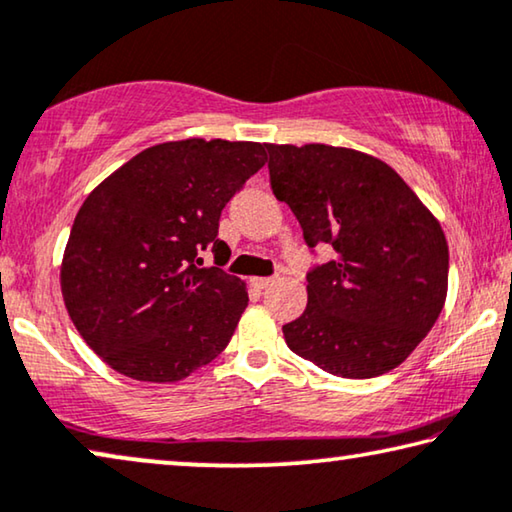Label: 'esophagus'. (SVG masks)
<instances>
[{"label": "esophagus", "mask_w": 512, "mask_h": 512, "mask_svg": "<svg viewBox=\"0 0 512 512\" xmlns=\"http://www.w3.org/2000/svg\"><path fill=\"white\" fill-rule=\"evenodd\" d=\"M250 282H253L255 289L262 291V289H269V287L273 285V282H275V278H253Z\"/></svg>", "instance_id": "esophagus-1"}]
</instances>
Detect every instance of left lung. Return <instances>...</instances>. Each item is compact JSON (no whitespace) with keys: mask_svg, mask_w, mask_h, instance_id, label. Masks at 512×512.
<instances>
[{"mask_svg":"<svg viewBox=\"0 0 512 512\" xmlns=\"http://www.w3.org/2000/svg\"><path fill=\"white\" fill-rule=\"evenodd\" d=\"M269 175L307 246L335 259L307 273V307L287 346L339 378L399 367L440 316L449 287L442 225L392 166L335 145H275Z\"/></svg>","mask_w":512,"mask_h":512,"instance_id":"obj_1","label":"left lung"}]
</instances>
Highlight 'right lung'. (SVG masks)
I'll return each mask as SVG.
<instances>
[{
    "instance_id": "obj_1",
    "label": "right lung",
    "mask_w": 512,
    "mask_h": 512,
    "mask_svg": "<svg viewBox=\"0 0 512 512\" xmlns=\"http://www.w3.org/2000/svg\"><path fill=\"white\" fill-rule=\"evenodd\" d=\"M266 164L253 141L152 145L97 184L79 207L61 262V294L84 342L127 378L175 383L230 344L246 282L223 255V207Z\"/></svg>"
}]
</instances>
